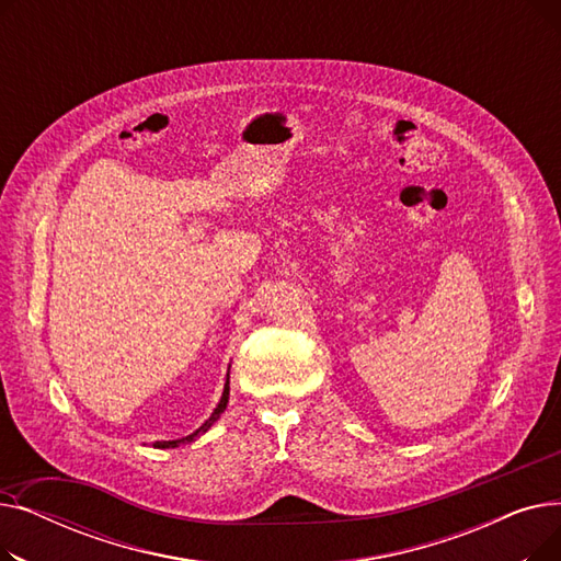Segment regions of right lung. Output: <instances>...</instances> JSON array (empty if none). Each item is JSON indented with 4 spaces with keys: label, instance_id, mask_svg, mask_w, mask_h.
Masks as SVG:
<instances>
[{
    "label": "right lung",
    "instance_id": "add662e5",
    "mask_svg": "<svg viewBox=\"0 0 561 561\" xmlns=\"http://www.w3.org/2000/svg\"><path fill=\"white\" fill-rule=\"evenodd\" d=\"M227 402H229V373H227V381H225V389H222V398H220V402H218V407L214 409V414L209 416V421H204V425L199 427V430H195L193 434H188L186 438H174V440H157L154 444V448H180V444H191V440H195V436H199V434H204L206 430H209L218 419H220V414L222 411L227 409Z\"/></svg>",
    "mask_w": 561,
    "mask_h": 561
}]
</instances>
